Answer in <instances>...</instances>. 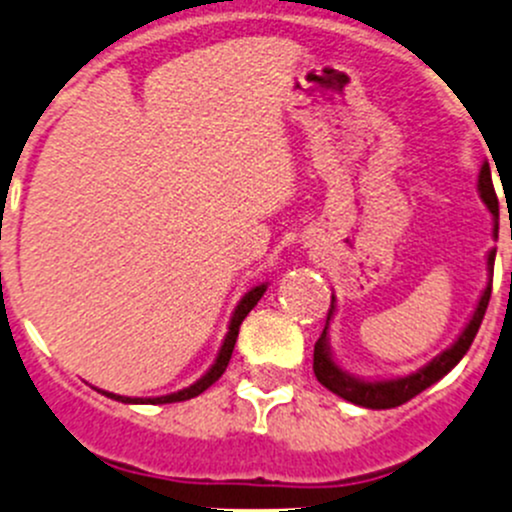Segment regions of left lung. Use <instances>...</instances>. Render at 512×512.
<instances>
[{
    "mask_svg": "<svg viewBox=\"0 0 512 512\" xmlns=\"http://www.w3.org/2000/svg\"><path fill=\"white\" fill-rule=\"evenodd\" d=\"M478 193L483 198V203L488 205V210L493 213L495 218V227H493V235L498 237V195H495L493 188V180H490V168L488 163L480 168L478 175ZM493 265H495V250H490L488 255V270L493 275ZM490 289H493V280H488V287L483 289L478 299V307L473 312L471 322L468 327L463 329L461 337L456 339L451 349L441 352L433 361H428L423 369H418L416 374L409 376H401V379H389V381H364V379H356V376H349L347 371L339 369L334 364L332 352H329V344H327V327H324L322 337L317 339L314 344V376L322 386H327L332 394L342 396L344 401H352L356 406H364V409H394V406L406 404L411 401L414 396L421 394L423 389H428L431 384H436L438 379L448 374L458 361L463 359V354L471 349L473 339H476L480 322L485 317V309H488L490 302ZM334 314V297H332V309L327 314V324Z\"/></svg>",
    "mask_w": 512,
    "mask_h": 512,
    "instance_id": "1",
    "label": "left lung"
}]
</instances>
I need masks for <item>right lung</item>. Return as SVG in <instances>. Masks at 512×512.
<instances>
[{
	"label": "right lung",
	"instance_id": "add662e5",
	"mask_svg": "<svg viewBox=\"0 0 512 512\" xmlns=\"http://www.w3.org/2000/svg\"><path fill=\"white\" fill-rule=\"evenodd\" d=\"M265 289H267V285H257V287H252L250 292H247L245 297L240 299V304H237L235 314H232V319H230V329H227L225 342H223V347H220L218 359H215V364L210 366L208 374H205L203 379L195 381L193 386H188V389H183V391H175V394H168V396H156V399H131V396L108 394V391H101V394H103V396H108V399L123 401V404H175V401H188V399H193V396L203 394V391L208 389V386H213L215 381H218L220 376L225 374L227 364H230L232 349H235L237 334H240V324H242V319H245L247 314H250V309L255 307L257 302H260V297H262V294H265Z\"/></svg>",
	"mask_w": 512,
	"mask_h": 512
}]
</instances>
